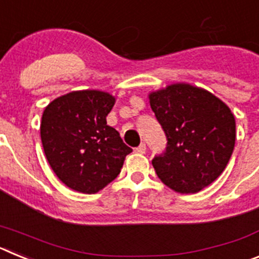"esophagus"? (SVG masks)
I'll list each match as a JSON object with an SVG mask.
<instances>
[{
  "label": "esophagus",
  "instance_id": "1",
  "mask_svg": "<svg viewBox=\"0 0 259 259\" xmlns=\"http://www.w3.org/2000/svg\"><path fill=\"white\" fill-rule=\"evenodd\" d=\"M145 150H146V145H145V144H140V145H139L136 148V152L137 153H141V154H144V153H145Z\"/></svg>",
  "mask_w": 259,
  "mask_h": 259
}]
</instances>
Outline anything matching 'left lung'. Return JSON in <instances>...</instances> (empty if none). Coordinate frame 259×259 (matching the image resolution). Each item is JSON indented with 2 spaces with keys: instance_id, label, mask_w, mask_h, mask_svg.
I'll return each instance as SVG.
<instances>
[{
  "instance_id": "8db88e82",
  "label": "left lung",
  "mask_w": 259,
  "mask_h": 259,
  "mask_svg": "<svg viewBox=\"0 0 259 259\" xmlns=\"http://www.w3.org/2000/svg\"><path fill=\"white\" fill-rule=\"evenodd\" d=\"M166 135V149L154 155L158 178L179 193H196L224 171L236 140V124L226 104L205 89L172 84L149 96Z\"/></svg>"
}]
</instances>
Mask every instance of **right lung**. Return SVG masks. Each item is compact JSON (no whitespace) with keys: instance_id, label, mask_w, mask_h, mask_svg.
<instances>
[{"instance_id":"obj_1","label":"right lung","mask_w":259,"mask_h":259,"mask_svg":"<svg viewBox=\"0 0 259 259\" xmlns=\"http://www.w3.org/2000/svg\"><path fill=\"white\" fill-rule=\"evenodd\" d=\"M115 98L100 91H77L44 110L40 134L50 167L68 188L97 193L119 175L132 149L106 123Z\"/></svg>"}]
</instances>
